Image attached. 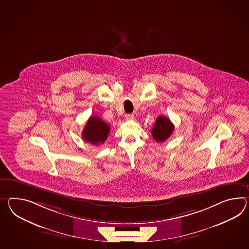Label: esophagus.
I'll use <instances>...</instances> for the list:
<instances>
[{"label":"esophagus","instance_id":"1","mask_svg":"<svg viewBox=\"0 0 249 249\" xmlns=\"http://www.w3.org/2000/svg\"><path fill=\"white\" fill-rule=\"evenodd\" d=\"M125 119H126V121H133L134 115L133 114H126Z\"/></svg>","mask_w":249,"mask_h":249}]
</instances>
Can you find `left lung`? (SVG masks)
Masks as SVG:
<instances>
[{"label":"left lung","mask_w":249,"mask_h":249,"mask_svg":"<svg viewBox=\"0 0 249 249\" xmlns=\"http://www.w3.org/2000/svg\"><path fill=\"white\" fill-rule=\"evenodd\" d=\"M174 124L165 116H159L154 127L152 128L151 133L153 138L158 142H164L167 140L173 133Z\"/></svg>","instance_id":"8db88e82"}]
</instances>
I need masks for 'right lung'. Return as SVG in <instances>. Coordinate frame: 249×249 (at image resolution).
Here are the masks:
<instances>
[{
	"instance_id": "1",
	"label": "right lung",
	"mask_w": 249,
	"mask_h": 249,
	"mask_svg": "<svg viewBox=\"0 0 249 249\" xmlns=\"http://www.w3.org/2000/svg\"><path fill=\"white\" fill-rule=\"evenodd\" d=\"M109 128V124L103 122L99 117L92 116L86 123L82 137L86 142L93 145H100L107 140Z\"/></svg>"
}]
</instances>
